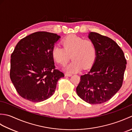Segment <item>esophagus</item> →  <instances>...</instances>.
<instances>
[{
  "label": "esophagus",
  "instance_id": "1",
  "mask_svg": "<svg viewBox=\"0 0 132 132\" xmlns=\"http://www.w3.org/2000/svg\"><path fill=\"white\" fill-rule=\"evenodd\" d=\"M71 75H72L71 74H69V73L64 74V76H65V77H71Z\"/></svg>",
  "mask_w": 132,
  "mask_h": 132
}]
</instances>
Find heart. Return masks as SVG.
Masks as SVG:
<instances>
[{"label": "heart", "mask_w": 132, "mask_h": 132, "mask_svg": "<svg viewBox=\"0 0 132 132\" xmlns=\"http://www.w3.org/2000/svg\"><path fill=\"white\" fill-rule=\"evenodd\" d=\"M61 43L63 47L55 46L52 55L53 60L61 65H65L71 58L72 62L65 68L66 71L77 72L83 68L88 69L94 62L96 49L92 40L70 35L64 38Z\"/></svg>", "instance_id": "b5f03b06"}]
</instances>
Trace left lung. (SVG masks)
<instances>
[{"label":"left lung","instance_id":"8db88e82","mask_svg":"<svg viewBox=\"0 0 132 132\" xmlns=\"http://www.w3.org/2000/svg\"><path fill=\"white\" fill-rule=\"evenodd\" d=\"M88 35L96 47V58L90 71L80 76L76 91L86 102L97 104L111 99L121 87L127 60L111 38L96 32Z\"/></svg>","mask_w":132,"mask_h":132}]
</instances>
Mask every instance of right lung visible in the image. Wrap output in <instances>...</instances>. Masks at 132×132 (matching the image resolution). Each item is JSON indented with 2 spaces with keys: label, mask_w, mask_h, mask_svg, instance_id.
<instances>
[{
  "label": "right lung",
  "mask_w": 132,
  "mask_h": 132,
  "mask_svg": "<svg viewBox=\"0 0 132 132\" xmlns=\"http://www.w3.org/2000/svg\"><path fill=\"white\" fill-rule=\"evenodd\" d=\"M60 36L37 32L22 38L11 56L10 78L25 99L43 102L54 94L58 80L64 75L55 69L52 50Z\"/></svg>",
  "instance_id": "add662e5"
}]
</instances>
